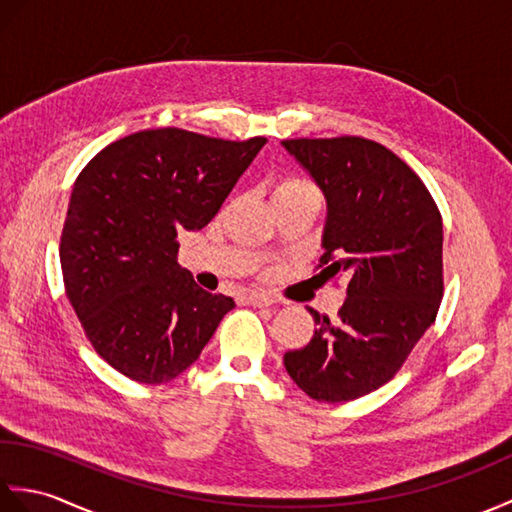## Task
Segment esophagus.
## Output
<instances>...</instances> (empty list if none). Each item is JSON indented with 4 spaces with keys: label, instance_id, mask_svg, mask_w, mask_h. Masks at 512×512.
I'll use <instances>...</instances> for the list:
<instances>
[{
    "label": "esophagus",
    "instance_id": "obj_1",
    "mask_svg": "<svg viewBox=\"0 0 512 512\" xmlns=\"http://www.w3.org/2000/svg\"><path fill=\"white\" fill-rule=\"evenodd\" d=\"M246 303H250V306H255V308H266L273 303V299L266 295H257V292H250V295H246Z\"/></svg>",
    "mask_w": 512,
    "mask_h": 512
}]
</instances>
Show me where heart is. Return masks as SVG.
<instances>
[{
    "label": "heart",
    "instance_id": "obj_1",
    "mask_svg": "<svg viewBox=\"0 0 512 512\" xmlns=\"http://www.w3.org/2000/svg\"><path fill=\"white\" fill-rule=\"evenodd\" d=\"M292 189H312V191H317V187H314L312 182L303 180V178H288V180H284L277 187V191H292Z\"/></svg>",
    "mask_w": 512,
    "mask_h": 512
}]
</instances>
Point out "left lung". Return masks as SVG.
I'll list each match as a JSON object with an SVG mask.
<instances>
[{
    "mask_svg": "<svg viewBox=\"0 0 512 512\" xmlns=\"http://www.w3.org/2000/svg\"><path fill=\"white\" fill-rule=\"evenodd\" d=\"M284 145L328 200L321 275L347 277L339 319L312 308L310 343L284 354L290 378L319 402L383 387L436 321L444 295L442 215L394 151L361 136L292 138Z\"/></svg>",
    "mask_w": 512,
    "mask_h": 512,
    "instance_id": "8db88e82",
    "label": "left lung"
}]
</instances>
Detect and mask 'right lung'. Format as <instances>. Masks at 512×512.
<instances>
[{"label": "right lung", "instance_id": "add662e5", "mask_svg": "<svg viewBox=\"0 0 512 512\" xmlns=\"http://www.w3.org/2000/svg\"><path fill=\"white\" fill-rule=\"evenodd\" d=\"M266 143L145 129L101 149L79 173L59 246L65 297L116 372L169 383L235 308L180 268L178 233L213 220Z\"/></svg>", "mask_w": 512, "mask_h": 512}]
</instances>
